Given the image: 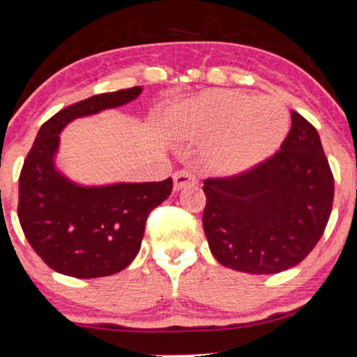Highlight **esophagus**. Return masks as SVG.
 I'll return each instance as SVG.
<instances>
[{"mask_svg":"<svg viewBox=\"0 0 357 357\" xmlns=\"http://www.w3.org/2000/svg\"><path fill=\"white\" fill-rule=\"evenodd\" d=\"M173 181H174V189L176 191H179V189L186 188L189 184H196L197 178L191 169H181V171H176L173 174Z\"/></svg>","mask_w":357,"mask_h":357,"instance_id":"esophagus-1","label":"esophagus"}]
</instances>
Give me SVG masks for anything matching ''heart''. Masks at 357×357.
I'll return each instance as SVG.
<instances>
[{"label": "heart", "mask_w": 357, "mask_h": 357, "mask_svg": "<svg viewBox=\"0 0 357 357\" xmlns=\"http://www.w3.org/2000/svg\"><path fill=\"white\" fill-rule=\"evenodd\" d=\"M289 130V112L271 98L215 89L188 102L178 117V134L207 140L213 163L243 165L264 158L282 144Z\"/></svg>", "instance_id": "1"}]
</instances>
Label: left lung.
Returning a JSON list of instances; mask_svg holds the SVG:
<instances>
[{
  "label": "left lung",
  "mask_w": 357,
  "mask_h": 357,
  "mask_svg": "<svg viewBox=\"0 0 357 357\" xmlns=\"http://www.w3.org/2000/svg\"><path fill=\"white\" fill-rule=\"evenodd\" d=\"M281 150L243 173L207 178L202 225L222 266L250 274L294 268L325 231L335 179L315 127L292 111Z\"/></svg>",
  "instance_id": "1"
}]
</instances>
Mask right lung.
<instances>
[{
  "label": "right lung",
  "instance_id": "obj_1",
  "mask_svg": "<svg viewBox=\"0 0 357 357\" xmlns=\"http://www.w3.org/2000/svg\"><path fill=\"white\" fill-rule=\"evenodd\" d=\"M140 93V86L102 93L61 109L40 127L24 160L19 222L36 253L56 273L91 279L127 268L139 253L150 212L171 194V178L84 188L55 169L59 134L66 123L122 106Z\"/></svg>",
  "mask_w": 357,
  "mask_h": 357
}]
</instances>
